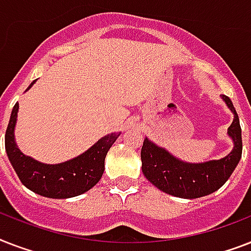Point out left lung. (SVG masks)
<instances>
[{
    "label": "left lung",
    "instance_id": "left-lung-1",
    "mask_svg": "<svg viewBox=\"0 0 251 251\" xmlns=\"http://www.w3.org/2000/svg\"><path fill=\"white\" fill-rule=\"evenodd\" d=\"M222 99L233 113V122L228 127L233 149L226 157L204 163H187L145 138L141 151L142 172L157 189L173 197L195 199L214 193L228 181L241 159L242 137L233 102L226 95H222Z\"/></svg>",
    "mask_w": 251,
    "mask_h": 251
}]
</instances>
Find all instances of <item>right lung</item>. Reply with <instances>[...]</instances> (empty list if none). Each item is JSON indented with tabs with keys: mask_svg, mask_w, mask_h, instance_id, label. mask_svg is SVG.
Masks as SVG:
<instances>
[{
	"mask_svg": "<svg viewBox=\"0 0 251 251\" xmlns=\"http://www.w3.org/2000/svg\"><path fill=\"white\" fill-rule=\"evenodd\" d=\"M36 80L25 91H28ZM19 104L11 110L6 129L5 149L10 163L21 182L27 189L45 198H73L88 191L100 181L104 173V161L109 149L121 133H110L100 138L94 146L70 160L58 164H45L27 156L18 149L14 130L17 125Z\"/></svg>",
	"mask_w": 251,
	"mask_h": 251,
	"instance_id": "add662e5",
	"label": "right lung"
}]
</instances>
